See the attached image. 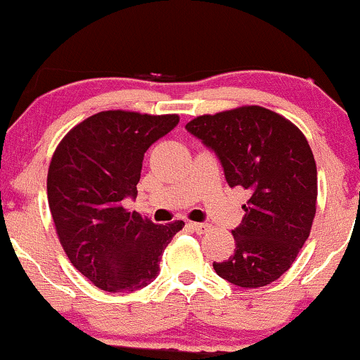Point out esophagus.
Here are the masks:
<instances>
[{"label":"esophagus","instance_id":"obj_1","mask_svg":"<svg viewBox=\"0 0 360 360\" xmlns=\"http://www.w3.org/2000/svg\"><path fill=\"white\" fill-rule=\"evenodd\" d=\"M189 226H191L194 232L200 233V235L205 233V232H208V230H210L208 223H189Z\"/></svg>","mask_w":360,"mask_h":360}]
</instances>
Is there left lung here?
Returning <instances> with one entry per match:
<instances>
[{"mask_svg": "<svg viewBox=\"0 0 360 360\" xmlns=\"http://www.w3.org/2000/svg\"><path fill=\"white\" fill-rule=\"evenodd\" d=\"M220 159L230 188L250 193L235 250L213 262L220 278L262 288L286 272L311 232L316 213V164L303 131L257 105L201 115L186 123Z\"/></svg>", "mask_w": 360, "mask_h": 360, "instance_id": "left-lung-1", "label": "left lung"}]
</instances>
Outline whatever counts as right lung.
I'll return each instance as SVG.
<instances>
[{
  "label": "right lung",
  "mask_w": 360,
  "mask_h": 360,
  "mask_svg": "<svg viewBox=\"0 0 360 360\" xmlns=\"http://www.w3.org/2000/svg\"><path fill=\"white\" fill-rule=\"evenodd\" d=\"M179 123L177 115L108 110L82 120L53 152L47 198L72 266L108 292L146 288L183 220L155 225L125 208L137 196L143 154Z\"/></svg>",
  "instance_id": "obj_1"
}]
</instances>
